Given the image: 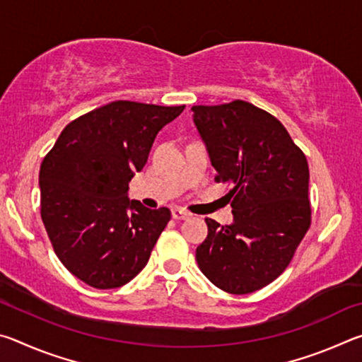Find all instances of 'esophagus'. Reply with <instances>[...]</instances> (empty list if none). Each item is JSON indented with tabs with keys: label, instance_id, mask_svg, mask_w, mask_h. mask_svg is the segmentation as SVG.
<instances>
[{
	"label": "esophagus",
	"instance_id": "esophagus-1",
	"mask_svg": "<svg viewBox=\"0 0 362 362\" xmlns=\"http://www.w3.org/2000/svg\"><path fill=\"white\" fill-rule=\"evenodd\" d=\"M189 216H192V214L189 212H187L185 209H182V207H173V217L175 218V220H185V218H188Z\"/></svg>",
	"mask_w": 362,
	"mask_h": 362
}]
</instances>
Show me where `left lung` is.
I'll return each mask as SVG.
<instances>
[{
    "mask_svg": "<svg viewBox=\"0 0 362 362\" xmlns=\"http://www.w3.org/2000/svg\"><path fill=\"white\" fill-rule=\"evenodd\" d=\"M216 182L230 187L233 223L206 218L196 262L214 286L250 293L289 265L311 225L310 170L289 132L265 110L244 100L194 105Z\"/></svg>",
    "mask_w": 362,
    "mask_h": 362,
    "instance_id": "left-lung-1",
    "label": "left lung"
}]
</instances>
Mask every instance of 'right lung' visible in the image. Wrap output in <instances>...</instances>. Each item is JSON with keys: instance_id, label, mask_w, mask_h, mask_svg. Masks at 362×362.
I'll list each match as a JSON object with an SVG mask.
<instances>
[{"instance_id": "1", "label": "right lung", "mask_w": 362, "mask_h": 362, "mask_svg": "<svg viewBox=\"0 0 362 362\" xmlns=\"http://www.w3.org/2000/svg\"><path fill=\"white\" fill-rule=\"evenodd\" d=\"M185 105L116 100L73 119L40 169L41 218L54 252L78 279L115 289L142 272L170 220L129 201L156 134Z\"/></svg>"}]
</instances>
